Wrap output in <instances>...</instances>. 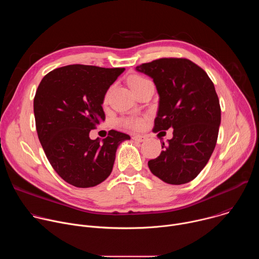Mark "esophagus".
Returning a JSON list of instances; mask_svg holds the SVG:
<instances>
[{
	"label": "esophagus",
	"mask_w": 259,
	"mask_h": 259,
	"mask_svg": "<svg viewBox=\"0 0 259 259\" xmlns=\"http://www.w3.org/2000/svg\"><path fill=\"white\" fill-rule=\"evenodd\" d=\"M132 139H133V140H135V141H137V142H142V141H144V140L146 139V137H145V136H143V135L136 134V135H133Z\"/></svg>",
	"instance_id": "obj_1"
}]
</instances>
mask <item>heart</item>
<instances>
[{
	"instance_id": "1",
	"label": "heart",
	"mask_w": 259,
	"mask_h": 259,
	"mask_svg": "<svg viewBox=\"0 0 259 259\" xmlns=\"http://www.w3.org/2000/svg\"><path fill=\"white\" fill-rule=\"evenodd\" d=\"M151 82L150 80L145 79L144 77H141V76H133L129 79V85L132 89V91H135L136 89L140 88L141 86H143L144 84ZM108 94H109V91L106 92L105 96H104V101L107 100L108 98ZM144 123V119L141 118V117H127V118H123L119 121V124L125 128H128V129H132V130H137L139 128L142 127Z\"/></svg>"
}]
</instances>
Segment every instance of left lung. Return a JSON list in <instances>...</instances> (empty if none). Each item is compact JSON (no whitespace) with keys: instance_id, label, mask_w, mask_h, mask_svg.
<instances>
[{"instance_id":"8db88e82","label":"left lung","mask_w":259,"mask_h":259,"mask_svg":"<svg viewBox=\"0 0 259 259\" xmlns=\"http://www.w3.org/2000/svg\"><path fill=\"white\" fill-rule=\"evenodd\" d=\"M153 78L160 95L153 131L173 128L169 144L149 161L154 175L169 184L195 179L216 145L221 110L214 84L207 72L187 58H159L136 66Z\"/></svg>"}]
</instances>
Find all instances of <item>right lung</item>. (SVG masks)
<instances>
[{"label": "right lung", "instance_id": "1", "mask_svg": "<svg viewBox=\"0 0 259 259\" xmlns=\"http://www.w3.org/2000/svg\"><path fill=\"white\" fill-rule=\"evenodd\" d=\"M124 67L70 64L42 79L33 98L35 128L56 173L77 188H91L113 170L119 144L128 134L109 130L100 142L89 133L105 120L104 95Z\"/></svg>", "mask_w": 259, "mask_h": 259}]
</instances>
